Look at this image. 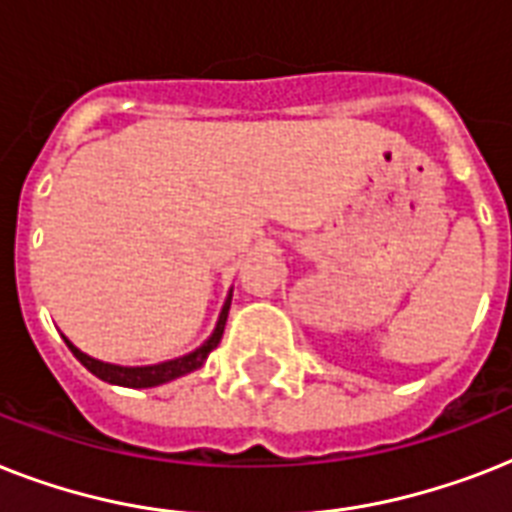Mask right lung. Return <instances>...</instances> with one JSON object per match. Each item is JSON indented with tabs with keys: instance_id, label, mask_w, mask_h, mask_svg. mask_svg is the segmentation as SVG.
I'll return each mask as SVG.
<instances>
[{
	"instance_id": "add662e5",
	"label": "right lung",
	"mask_w": 512,
	"mask_h": 512,
	"mask_svg": "<svg viewBox=\"0 0 512 512\" xmlns=\"http://www.w3.org/2000/svg\"><path fill=\"white\" fill-rule=\"evenodd\" d=\"M231 297L233 289L225 297L223 308H220V316H217V324L212 329V335L207 340L201 342L199 348L191 350V353H185V356L177 358H167V361H159V364H146V366H122V364H108V361H100V358L87 356L84 350H79L74 342L66 340V345L71 348L82 366H87L95 377H100L103 382H111V385H122V388H156V385H164V382H172L177 377H185V374L196 372L199 366H204L207 356L212 350L217 348V342L223 337L225 329V319H228V308H231Z\"/></svg>"
}]
</instances>
